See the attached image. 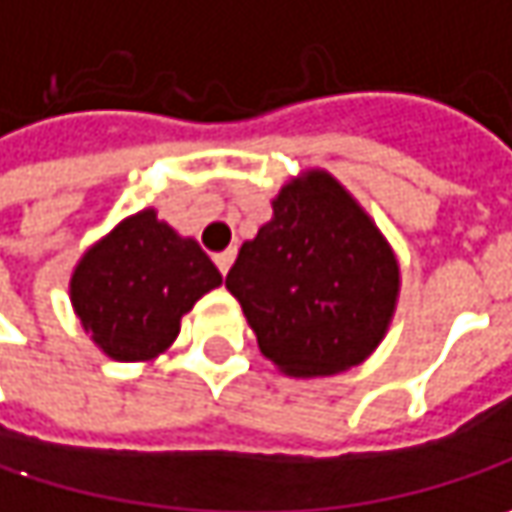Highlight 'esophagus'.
I'll list each match as a JSON object with an SVG mask.
<instances>
[{
	"mask_svg": "<svg viewBox=\"0 0 512 512\" xmlns=\"http://www.w3.org/2000/svg\"><path fill=\"white\" fill-rule=\"evenodd\" d=\"M213 263H216V269H219L222 275H228V269H231V263H234V249H228V252L216 255L213 257Z\"/></svg>",
	"mask_w": 512,
	"mask_h": 512,
	"instance_id": "obj_1",
	"label": "esophagus"
}]
</instances>
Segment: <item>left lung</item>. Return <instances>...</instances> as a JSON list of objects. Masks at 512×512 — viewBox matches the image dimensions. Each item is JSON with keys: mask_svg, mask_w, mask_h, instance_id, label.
Masks as SVG:
<instances>
[{"mask_svg": "<svg viewBox=\"0 0 512 512\" xmlns=\"http://www.w3.org/2000/svg\"><path fill=\"white\" fill-rule=\"evenodd\" d=\"M225 287L260 351L287 375H334L381 343L398 296L393 249L328 175L290 181L243 243Z\"/></svg>", "mask_w": 512, "mask_h": 512, "instance_id": "8db88e82", "label": "left lung"}]
</instances>
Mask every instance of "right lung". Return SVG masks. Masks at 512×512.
<instances>
[{
	"mask_svg": "<svg viewBox=\"0 0 512 512\" xmlns=\"http://www.w3.org/2000/svg\"><path fill=\"white\" fill-rule=\"evenodd\" d=\"M222 284L196 240L178 237L155 210H140L75 266L72 304L93 343L114 360H149L181 328V316Z\"/></svg>",
	"mask_w": 512,
	"mask_h": 512,
	"instance_id": "add662e5",
	"label": "right lung"
}]
</instances>
